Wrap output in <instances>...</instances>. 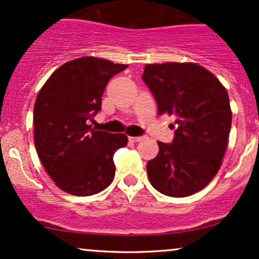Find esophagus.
<instances>
[{"instance_id":"esophagus-1","label":"esophagus","mask_w":259,"mask_h":259,"mask_svg":"<svg viewBox=\"0 0 259 259\" xmlns=\"http://www.w3.org/2000/svg\"><path fill=\"white\" fill-rule=\"evenodd\" d=\"M144 139H145V136H129V140L132 142H139Z\"/></svg>"}]
</instances>
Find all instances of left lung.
Listing matches in <instances>:
<instances>
[{
  "mask_svg": "<svg viewBox=\"0 0 259 259\" xmlns=\"http://www.w3.org/2000/svg\"><path fill=\"white\" fill-rule=\"evenodd\" d=\"M142 80L158 106V115H175L171 144L147 162L150 183L170 197L194 195L221 168L231 127L227 89L202 65L168 62L145 65Z\"/></svg>",
  "mask_w": 259,
  "mask_h": 259,
  "instance_id": "left-lung-1",
  "label": "left lung"
}]
</instances>
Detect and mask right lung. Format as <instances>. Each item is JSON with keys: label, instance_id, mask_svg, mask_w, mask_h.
Returning a JSON list of instances; mask_svg holds the SVG:
<instances>
[{"label": "right lung", "instance_id": "obj_1", "mask_svg": "<svg viewBox=\"0 0 259 259\" xmlns=\"http://www.w3.org/2000/svg\"><path fill=\"white\" fill-rule=\"evenodd\" d=\"M126 64L80 57L56 69L38 92L34 106V142L45 170L63 191L99 194L115 173L113 154L127 144L125 134L89 125L101 109L107 82Z\"/></svg>", "mask_w": 259, "mask_h": 259}]
</instances>
